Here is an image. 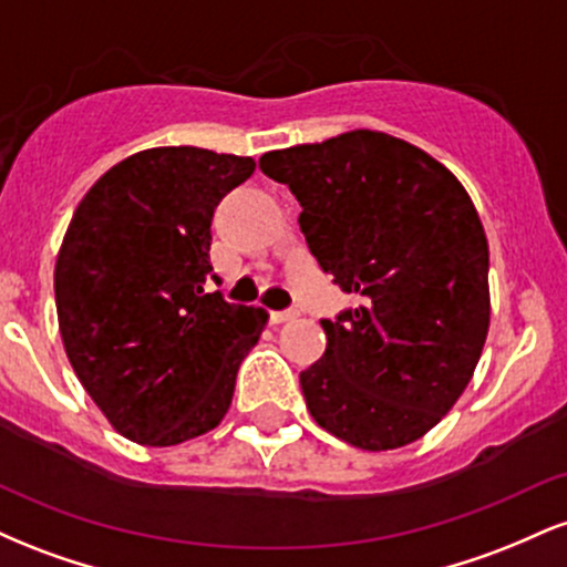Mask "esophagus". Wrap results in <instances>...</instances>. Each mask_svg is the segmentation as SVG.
<instances>
[{
  "mask_svg": "<svg viewBox=\"0 0 567 567\" xmlns=\"http://www.w3.org/2000/svg\"><path fill=\"white\" fill-rule=\"evenodd\" d=\"M271 324H285V322H292L298 317V311H271Z\"/></svg>",
  "mask_w": 567,
  "mask_h": 567,
  "instance_id": "1",
  "label": "esophagus"
}]
</instances>
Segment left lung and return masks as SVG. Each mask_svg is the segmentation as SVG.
Returning <instances> with one entry per match:
<instances>
[{"mask_svg": "<svg viewBox=\"0 0 567 567\" xmlns=\"http://www.w3.org/2000/svg\"><path fill=\"white\" fill-rule=\"evenodd\" d=\"M261 171L301 202V231L354 309L322 320L301 373L311 419L381 453L421 440L472 381L491 328L487 237L461 181L379 130L266 152Z\"/></svg>", "mask_w": 567, "mask_h": 567, "instance_id": "1", "label": "left lung"}]
</instances>
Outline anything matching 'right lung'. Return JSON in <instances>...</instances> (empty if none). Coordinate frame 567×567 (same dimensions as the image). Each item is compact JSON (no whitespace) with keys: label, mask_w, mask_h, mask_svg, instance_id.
<instances>
[{"label":"right lung","mask_w":567,"mask_h":567,"mask_svg":"<svg viewBox=\"0 0 567 567\" xmlns=\"http://www.w3.org/2000/svg\"><path fill=\"white\" fill-rule=\"evenodd\" d=\"M256 159L143 148L90 186L55 258L63 349L122 437L171 447L213 432L266 320L205 292L213 210Z\"/></svg>","instance_id":"right-lung-1"}]
</instances>
